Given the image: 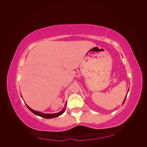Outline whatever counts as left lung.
<instances>
[{
  "mask_svg": "<svg viewBox=\"0 0 147 147\" xmlns=\"http://www.w3.org/2000/svg\"><path fill=\"white\" fill-rule=\"evenodd\" d=\"M126 96H127V95H126ZM126 97H125V99H124V101H125V100H126ZM124 102H123V104H124Z\"/></svg>",
  "mask_w": 147,
  "mask_h": 147,
  "instance_id": "1",
  "label": "left lung"
}]
</instances>
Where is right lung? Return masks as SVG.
Listing matches in <instances>:
<instances>
[{"label":"right lung","mask_w":147,"mask_h":147,"mask_svg":"<svg viewBox=\"0 0 147 147\" xmlns=\"http://www.w3.org/2000/svg\"><path fill=\"white\" fill-rule=\"evenodd\" d=\"M26 106L28 107V108L33 113H34L35 115H37V116H39V117H41L42 118H46V119H48V118H55V117H59V115L63 114L64 112L65 109H64V110H63L61 111V112H59V113H53V114H46V113H40V112H36V111H35L34 110H32V109H30L29 107L26 104Z\"/></svg>","instance_id":"add662e5"}]
</instances>
